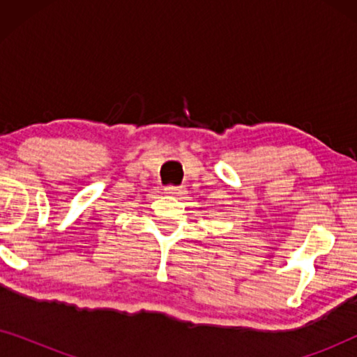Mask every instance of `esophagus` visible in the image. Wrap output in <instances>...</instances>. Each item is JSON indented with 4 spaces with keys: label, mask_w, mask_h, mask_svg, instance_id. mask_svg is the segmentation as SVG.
Listing matches in <instances>:
<instances>
[{
    "label": "esophagus",
    "mask_w": 357,
    "mask_h": 357,
    "mask_svg": "<svg viewBox=\"0 0 357 357\" xmlns=\"http://www.w3.org/2000/svg\"><path fill=\"white\" fill-rule=\"evenodd\" d=\"M165 193L170 195V197H182L185 193V190L182 187H175V185H169L165 187Z\"/></svg>",
    "instance_id": "34e87169"
}]
</instances>
